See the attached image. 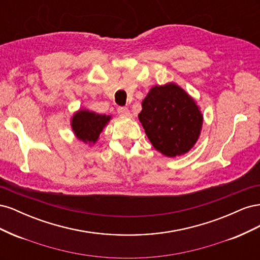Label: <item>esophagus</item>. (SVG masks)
I'll return each instance as SVG.
<instances>
[{"label": "esophagus", "mask_w": 260, "mask_h": 260, "mask_svg": "<svg viewBox=\"0 0 260 260\" xmlns=\"http://www.w3.org/2000/svg\"><path fill=\"white\" fill-rule=\"evenodd\" d=\"M117 113L119 114L120 116H130V112H129V109L127 108V107H122V106H119L117 108Z\"/></svg>", "instance_id": "esophagus-1"}]
</instances>
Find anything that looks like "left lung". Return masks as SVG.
<instances>
[{
	"label": "left lung",
	"mask_w": 260,
	"mask_h": 260,
	"mask_svg": "<svg viewBox=\"0 0 260 260\" xmlns=\"http://www.w3.org/2000/svg\"><path fill=\"white\" fill-rule=\"evenodd\" d=\"M148 140L167 157L187 153L199 140L203 115L196 102L176 83L155 85L139 114Z\"/></svg>",
	"instance_id": "1"
}]
</instances>
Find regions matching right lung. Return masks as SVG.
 <instances>
[{
  "label": "right lung",
  "mask_w": 260,
  "mask_h": 260,
  "mask_svg": "<svg viewBox=\"0 0 260 260\" xmlns=\"http://www.w3.org/2000/svg\"><path fill=\"white\" fill-rule=\"evenodd\" d=\"M111 118V116L100 115L88 109H80L72 118V128L75 136L82 142L89 145L94 144Z\"/></svg>",
  "instance_id": "right-lung-1"
}]
</instances>
